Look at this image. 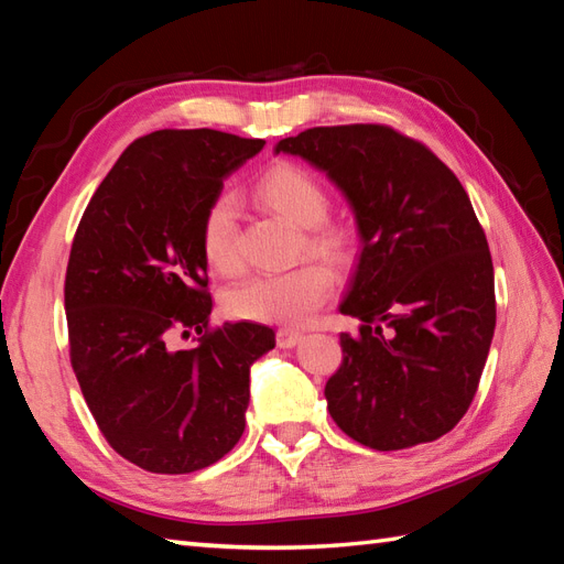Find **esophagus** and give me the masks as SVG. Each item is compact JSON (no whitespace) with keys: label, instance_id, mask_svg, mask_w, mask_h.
<instances>
[{"label":"esophagus","instance_id":"esophagus-1","mask_svg":"<svg viewBox=\"0 0 564 564\" xmlns=\"http://www.w3.org/2000/svg\"><path fill=\"white\" fill-rule=\"evenodd\" d=\"M301 339H303V332L291 329V327H281L275 332V341H279L281 349H291V346L301 344Z\"/></svg>","mask_w":564,"mask_h":564}]
</instances>
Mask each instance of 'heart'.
I'll use <instances>...</instances> for the list:
<instances>
[{"label": "heart", "mask_w": 564, "mask_h": 564, "mask_svg": "<svg viewBox=\"0 0 564 564\" xmlns=\"http://www.w3.org/2000/svg\"><path fill=\"white\" fill-rule=\"evenodd\" d=\"M257 198L281 220L305 230V247L313 254L344 263L351 254V235L327 225L329 194L315 174L291 162L269 166L254 184ZM200 251L215 273L230 275L239 269L237 254V203L230 194H218L203 210ZM334 279L327 267L305 261L285 273L251 275L223 295L225 313L235 319L303 325L325 305Z\"/></svg>", "instance_id": "obj_1"}]
</instances>
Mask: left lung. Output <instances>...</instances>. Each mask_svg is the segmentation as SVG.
Masks as SVG:
<instances>
[{"label": "left lung", "mask_w": 564, "mask_h": 564, "mask_svg": "<svg viewBox=\"0 0 564 564\" xmlns=\"http://www.w3.org/2000/svg\"><path fill=\"white\" fill-rule=\"evenodd\" d=\"M354 210L361 254L341 301L356 334L327 380L329 414L376 451L436 441L470 406L495 337V267L473 203L434 152L388 126L283 138Z\"/></svg>", "instance_id": "1"}]
</instances>
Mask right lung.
<instances>
[{
  "mask_svg": "<svg viewBox=\"0 0 564 564\" xmlns=\"http://www.w3.org/2000/svg\"><path fill=\"white\" fill-rule=\"evenodd\" d=\"M261 148L208 128L140 138L99 184L72 242L69 361L106 441L148 473H196L230 453L245 431L249 368L275 346L273 329L254 322L208 329L200 251L203 210ZM176 328L207 334L176 352Z\"/></svg>",
  "mask_w": 564,
  "mask_h": 564,
  "instance_id": "right-lung-1",
  "label": "right lung"
}]
</instances>
